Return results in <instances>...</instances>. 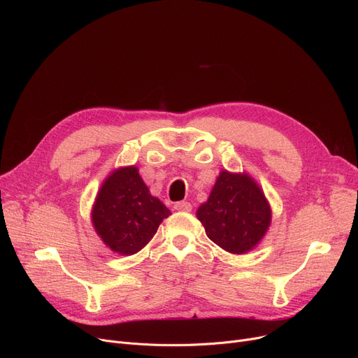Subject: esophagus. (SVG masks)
Instances as JSON below:
<instances>
[{"instance_id": "obj_1", "label": "esophagus", "mask_w": 358, "mask_h": 358, "mask_svg": "<svg viewBox=\"0 0 358 358\" xmlns=\"http://www.w3.org/2000/svg\"><path fill=\"white\" fill-rule=\"evenodd\" d=\"M174 209L178 212H192V203L189 201H177L174 204Z\"/></svg>"}]
</instances>
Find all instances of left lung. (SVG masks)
<instances>
[{"instance_id":"8db88e82","label":"left lung","mask_w":358,"mask_h":358,"mask_svg":"<svg viewBox=\"0 0 358 358\" xmlns=\"http://www.w3.org/2000/svg\"><path fill=\"white\" fill-rule=\"evenodd\" d=\"M206 235L231 254H245L264 238L271 223L270 204L245 173L220 171L208 201L197 209Z\"/></svg>"}]
</instances>
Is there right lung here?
Masks as SVG:
<instances>
[{
  "label": "right lung",
  "mask_w": 358,
  "mask_h": 358,
  "mask_svg": "<svg viewBox=\"0 0 358 358\" xmlns=\"http://www.w3.org/2000/svg\"><path fill=\"white\" fill-rule=\"evenodd\" d=\"M171 215L149 193L136 166L113 171L96 197L92 227L106 245L120 255H134L154 238L161 222Z\"/></svg>",
  "instance_id": "1"
}]
</instances>
